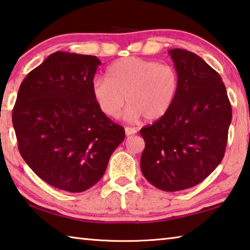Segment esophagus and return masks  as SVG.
Here are the masks:
<instances>
[{"instance_id": "34e87169", "label": "esophagus", "mask_w": 250, "mask_h": 250, "mask_svg": "<svg viewBox=\"0 0 250 250\" xmlns=\"http://www.w3.org/2000/svg\"><path fill=\"white\" fill-rule=\"evenodd\" d=\"M137 133V129L134 127H125V135L126 136H130V135H134Z\"/></svg>"}]
</instances>
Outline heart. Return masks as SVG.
Instances as JSON below:
<instances>
[{"instance_id": "obj_1", "label": "heart", "mask_w": 250, "mask_h": 250, "mask_svg": "<svg viewBox=\"0 0 250 250\" xmlns=\"http://www.w3.org/2000/svg\"><path fill=\"white\" fill-rule=\"evenodd\" d=\"M91 89L96 105L106 116L116 117L126 100L125 120L135 122L145 116L147 121H157L175 103L179 76L169 64L126 57L110 65L106 79L95 77Z\"/></svg>"}]
</instances>
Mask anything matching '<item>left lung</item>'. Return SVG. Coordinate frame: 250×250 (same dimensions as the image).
<instances>
[{
  "label": "left lung",
  "instance_id": "left-lung-1",
  "mask_svg": "<svg viewBox=\"0 0 250 250\" xmlns=\"http://www.w3.org/2000/svg\"><path fill=\"white\" fill-rule=\"evenodd\" d=\"M179 92L166 115L141 129V169L153 186L177 191L203 182L224 157L231 106L223 80L195 53L168 51Z\"/></svg>",
  "mask_w": 250,
  "mask_h": 250
}]
</instances>
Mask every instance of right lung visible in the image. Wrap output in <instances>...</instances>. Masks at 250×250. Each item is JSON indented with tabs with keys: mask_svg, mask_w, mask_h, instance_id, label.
I'll use <instances>...</instances> for the list:
<instances>
[{
	"mask_svg": "<svg viewBox=\"0 0 250 250\" xmlns=\"http://www.w3.org/2000/svg\"><path fill=\"white\" fill-rule=\"evenodd\" d=\"M100 64L96 56L53 53L24 79L12 114L24 161L44 182L69 193L95 185L125 138L92 96Z\"/></svg>",
	"mask_w": 250,
	"mask_h": 250,
	"instance_id": "right-lung-1",
	"label": "right lung"
}]
</instances>
